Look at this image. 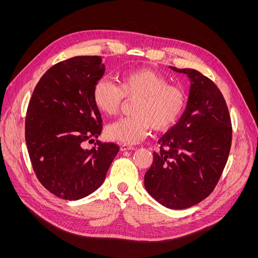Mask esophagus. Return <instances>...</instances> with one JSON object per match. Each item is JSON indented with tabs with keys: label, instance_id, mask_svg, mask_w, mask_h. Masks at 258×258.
I'll list each match as a JSON object with an SVG mask.
<instances>
[{
	"label": "esophagus",
	"instance_id": "obj_1",
	"mask_svg": "<svg viewBox=\"0 0 258 258\" xmlns=\"http://www.w3.org/2000/svg\"><path fill=\"white\" fill-rule=\"evenodd\" d=\"M120 150H121L122 152L133 151V150H135V147L132 146V145H130V144H121V145H120Z\"/></svg>",
	"mask_w": 258,
	"mask_h": 258
}]
</instances>
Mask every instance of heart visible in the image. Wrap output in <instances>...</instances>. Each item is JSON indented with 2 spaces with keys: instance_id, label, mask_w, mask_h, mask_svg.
I'll list each match as a JSON object with an SVG mask.
<instances>
[{
  "instance_id": "obj_1",
  "label": "heart",
  "mask_w": 258,
  "mask_h": 258,
  "mask_svg": "<svg viewBox=\"0 0 258 258\" xmlns=\"http://www.w3.org/2000/svg\"><path fill=\"white\" fill-rule=\"evenodd\" d=\"M123 98H137L134 103V116L121 118L108 125L105 134L108 139L137 144L150 131H166L177 123L186 106L185 92L161 74L140 69L121 74L118 86L106 78L94 85L92 99L97 110L113 116L119 111Z\"/></svg>"
}]
</instances>
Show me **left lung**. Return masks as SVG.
Instances as JSON below:
<instances>
[{
  "mask_svg": "<svg viewBox=\"0 0 258 258\" xmlns=\"http://www.w3.org/2000/svg\"><path fill=\"white\" fill-rule=\"evenodd\" d=\"M169 68L188 76L190 90L181 119L158 141L161 150L154 153L144 186L161 205L185 209L206 199L218 184L232 127L223 94L212 80L194 69Z\"/></svg>",
  "mask_w": 258,
  "mask_h": 258,
  "instance_id": "left-lung-1",
  "label": "left lung"
}]
</instances>
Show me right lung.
I'll list each match as a JSON object with an SVG mask.
<instances>
[{"label":"right lung","instance_id":"add662e5","mask_svg":"<svg viewBox=\"0 0 258 258\" xmlns=\"http://www.w3.org/2000/svg\"><path fill=\"white\" fill-rule=\"evenodd\" d=\"M105 71L101 56H75L54 64L36 85L27 110L25 138L38 181L63 200L88 197L105 180L119 152L97 140L102 119L92 90Z\"/></svg>","mask_w":258,"mask_h":258}]
</instances>
